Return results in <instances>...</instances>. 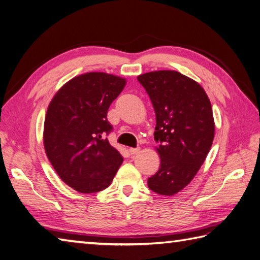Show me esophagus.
Masks as SVG:
<instances>
[{
    "mask_svg": "<svg viewBox=\"0 0 260 260\" xmlns=\"http://www.w3.org/2000/svg\"><path fill=\"white\" fill-rule=\"evenodd\" d=\"M140 151V147H137V148H130L129 149V152L131 153V155H135V153L139 152Z\"/></svg>",
    "mask_w": 260,
    "mask_h": 260,
    "instance_id": "34e87169",
    "label": "esophagus"
}]
</instances>
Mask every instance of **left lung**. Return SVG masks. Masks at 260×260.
Returning <instances> with one entry per match:
<instances>
[{
  "label": "left lung",
  "mask_w": 260,
  "mask_h": 260,
  "mask_svg": "<svg viewBox=\"0 0 260 260\" xmlns=\"http://www.w3.org/2000/svg\"><path fill=\"white\" fill-rule=\"evenodd\" d=\"M151 100L156 114L158 172L148 187L173 197L192 182L214 139L215 124L204 88L176 71H156L137 77Z\"/></svg>",
  "instance_id": "left-lung-1"
}]
</instances>
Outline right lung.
<instances>
[{
    "label": "right lung",
    "mask_w": 260,
    "mask_h": 260,
    "mask_svg": "<svg viewBox=\"0 0 260 260\" xmlns=\"http://www.w3.org/2000/svg\"><path fill=\"white\" fill-rule=\"evenodd\" d=\"M126 79L91 72L72 78L51 99L44 124L46 155L61 181L83 194L109 187L123 157L105 138L111 103Z\"/></svg>",
    "instance_id": "right-lung-1"
}]
</instances>
